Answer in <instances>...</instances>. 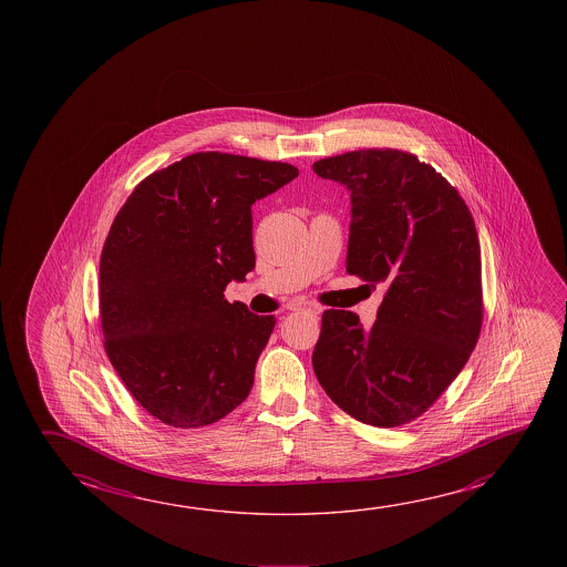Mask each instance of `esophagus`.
<instances>
[{"mask_svg": "<svg viewBox=\"0 0 567 567\" xmlns=\"http://www.w3.org/2000/svg\"><path fill=\"white\" fill-rule=\"evenodd\" d=\"M290 310L308 312V315H320V308L315 307V305H307V302H295V305H290Z\"/></svg>", "mask_w": 567, "mask_h": 567, "instance_id": "34e87169", "label": "esophagus"}]
</instances>
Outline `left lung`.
<instances>
[{
  "label": "left lung",
  "mask_w": 567,
  "mask_h": 567,
  "mask_svg": "<svg viewBox=\"0 0 567 567\" xmlns=\"http://www.w3.org/2000/svg\"><path fill=\"white\" fill-rule=\"evenodd\" d=\"M312 169L350 192L346 270L388 288L368 330L353 312L326 310L316 378L353 419L400 427L455 381L481 334L473 215L435 167L400 150L348 152Z\"/></svg>",
  "instance_id": "obj_1"
}]
</instances>
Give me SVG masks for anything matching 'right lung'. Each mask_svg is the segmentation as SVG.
<instances>
[{"instance_id": "1", "label": "right lung", "mask_w": 567, "mask_h": 567, "mask_svg": "<svg viewBox=\"0 0 567 567\" xmlns=\"http://www.w3.org/2000/svg\"><path fill=\"white\" fill-rule=\"evenodd\" d=\"M298 176L282 162L197 152L140 182L101 255L104 348L162 423L204 427L247 400L275 316L227 302L255 269L251 207Z\"/></svg>"}]
</instances>
